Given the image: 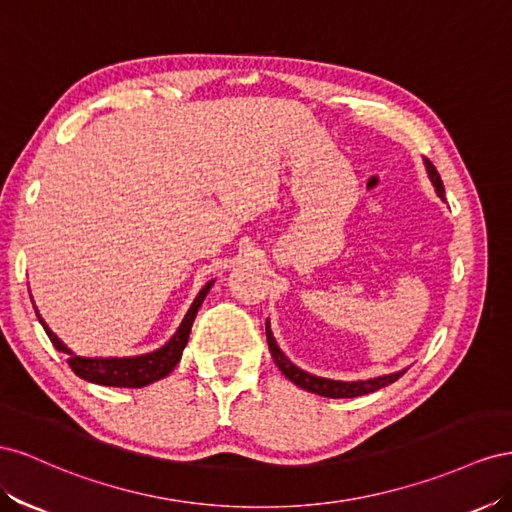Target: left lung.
<instances>
[{"label":"left lung","mask_w":512,"mask_h":512,"mask_svg":"<svg viewBox=\"0 0 512 512\" xmlns=\"http://www.w3.org/2000/svg\"><path fill=\"white\" fill-rule=\"evenodd\" d=\"M425 165H427V171H429V178L435 186V191L440 197H444V184H442V178L440 173H437V169L433 167V163L429 158H425ZM266 339H268V347H270V354L276 362V367H279L283 371V375L287 379H291L296 386L309 390V392H315L319 394V397H328V399H352V397H360V394H369V392H375L379 388H384L392 382H397V379L405 373V371H399V373H392V375H386V377H375V379H367V382H334V379H326V377H315L311 373H306L302 369H298L296 364H291L285 354L279 349V345H276L272 332H270V326H266Z\"/></svg>","instance_id":"1"}]
</instances>
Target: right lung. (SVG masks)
I'll use <instances>...</instances> for the list:
<instances>
[{
    "label": "right lung",
    "instance_id": "1",
    "mask_svg": "<svg viewBox=\"0 0 512 512\" xmlns=\"http://www.w3.org/2000/svg\"><path fill=\"white\" fill-rule=\"evenodd\" d=\"M212 283H208L199 291V296L195 298L193 306L188 309L182 326L178 328V332L173 334L171 341L167 345H163L160 349L152 354L145 356H135V358H81L70 352V349L55 337V334L49 330V326L45 324L38 313V319L42 328H45L47 337L51 339V343L55 345L57 352L66 354V362L70 364V369L75 371L79 377L87 379V382H94L100 386H118V388H143L152 382H158V379L167 377L175 364L180 362L184 347L188 343V334H191L193 321L197 317L199 306L203 302V298L208 296Z\"/></svg>",
    "mask_w": 512,
    "mask_h": 512
}]
</instances>
